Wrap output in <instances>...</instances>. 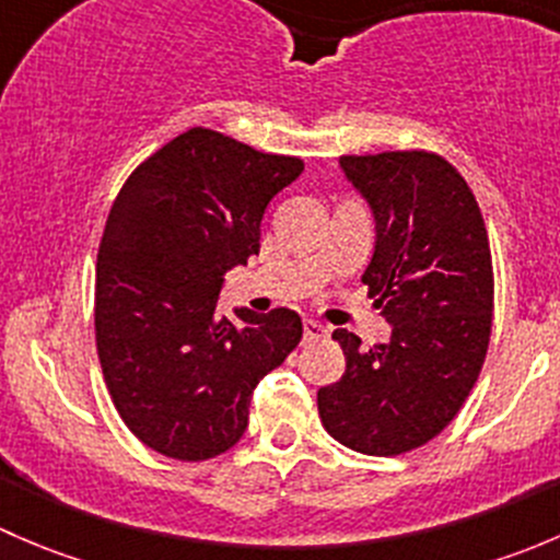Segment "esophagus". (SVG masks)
Here are the masks:
<instances>
[{"instance_id":"1","label":"esophagus","mask_w":560,"mask_h":560,"mask_svg":"<svg viewBox=\"0 0 560 560\" xmlns=\"http://www.w3.org/2000/svg\"><path fill=\"white\" fill-rule=\"evenodd\" d=\"M325 336H327L325 325H319V322H314V319L303 322V338H306V341H319V338H325Z\"/></svg>"}]
</instances>
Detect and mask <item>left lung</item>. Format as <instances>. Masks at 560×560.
<instances>
[{"mask_svg": "<svg viewBox=\"0 0 560 560\" xmlns=\"http://www.w3.org/2000/svg\"><path fill=\"white\" fill-rule=\"evenodd\" d=\"M369 200L376 246L363 284L393 325L363 349L332 338L347 371L316 393L325 431L363 455H404L436 439L479 380L493 325V259L477 197L433 151L341 156Z\"/></svg>", "mask_w": 560, "mask_h": 560, "instance_id": "obj_1", "label": "left lung"}]
</instances>
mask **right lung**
Wrapping results in <instances>:
<instances>
[{"mask_svg":"<svg viewBox=\"0 0 560 560\" xmlns=\"http://www.w3.org/2000/svg\"><path fill=\"white\" fill-rule=\"evenodd\" d=\"M301 173L298 156L191 127L118 191L97 254L94 332L113 406L154 453L200 463L235 447L254 387L301 343L290 308H238L241 325L217 308L224 273L259 254L265 208Z\"/></svg>","mask_w":560,"mask_h":560,"instance_id":"right-lung-1","label":"right lung"}]
</instances>
